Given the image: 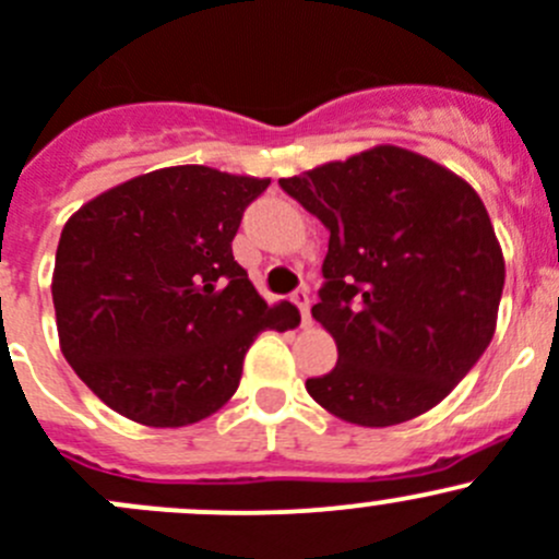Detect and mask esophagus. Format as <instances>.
<instances>
[{
    "mask_svg": "<svg viewBox=\"0 0 559 559\" xmlns=\"http://www.w3.org/2000/svg\"><path fill=\"white\" fill-rule=\"evenodd\" d=\"M290 301L296 304L298 312H301V325H309L312 323V318H309V293L307 290H296L290 296Z\"/></svg>",
    "mask_w": 559,
    "mask_h": 559,
    "instance_id": "1",
    "label": "esophagus"
}]
</instances>
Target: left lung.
<instances>
[{
    "instance_id": "left-lung-1",
    "label": "left lung",
    "mask_w": 559,
    "mask_h": 559,
    "mask_svg": "<svg viewBox=\"0 0 559 559\" xmlns=\"http://www.w3.org/2000/svg\"><path fill=\"white\" fill-rule=\"evenodd\" d=\"M280 185L331 234L312 318L340 358L309 396L358 427L432 411L497 329L506 261L478 192L391 143Z\"/></svg>"
}]
</instances>
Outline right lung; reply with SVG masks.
<instances>
[{"instance_id": "right-lung-1", "label": "right lung", "mask_w": 559, "mask_h": 559, "mask_svg": "<svg viewBox=\"0 0 559 559\" xmlns=\"http://www.w3.org/2000/svg\"><path fill=\"white\" fill-rule=\"evenodd\" d=\"M272 179L174 165L99 192L64 223L53 263L59 347L119 416L190 427L236 394L261 331L296 329L234 261L245 209Z\"/></svg>"}]
</instances>
